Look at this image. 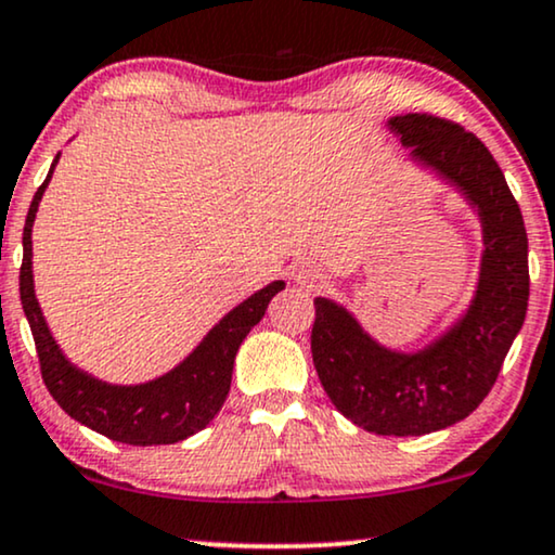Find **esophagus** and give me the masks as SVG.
<instances>
[{
    "instance_id": "1",
    "label": "esophagus",
    "mask_w": 555,
    "mask_h": 555,
    "mask_svg": "<svg viewBox=\"0 0 555 555\" xmlns=\"http://www.w3.org/2000/svg\"><path fill=\"white\" fill-rule=\"evenodd\" d=\"M293 280H295V285L306 287V291H315V287L323 285V272H321L319 264L304 262V264H298V268H295Z\"/></svg>"
}]
</instances>
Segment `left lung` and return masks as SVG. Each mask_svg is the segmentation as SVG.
Wrapping results in <instances>:
<instances>
[{"label":"left lung","mask_w":555,"mask_h":555,"mask_svg":"<svg viewBox=\"0 0 555 555\" xmlns=\"http://www.w3.org/2000/svg\"><path fill=\"white\" fill-rule=\"evenodd\" d=\"M415 160L456 185L485 232L469 311L415 354L379 347L347 308L315 298L313 364L336 410L377 436H426L464 421L498 383L528 311V234L498 160L477 134L434 114L392 117Z\"/></svg>","instance_id":"1"}]
</instances>
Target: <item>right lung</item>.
<instances>
[{"instance_id":"1","label":"right lung","mask_w":555,"mask_h":555,"mask_svg":"<svg viewBox=\"0 0 555 555\" xmlns=\"http://www.w3.org/2000/svg\"><path fill=\"white\" fill-rule=\"evenodd\" d=\"M57 157L50 165L48 178L35 193L23 232V268H20V300L30 323L35 349H38L42 383L70 418L96 430L112 441L129 446L178 443L198 434L214 421L224 405L232 387L234 357L251 326L262 321L272 295L283 291V280H275L262 291L249 295L244 304L229 311L206 339L183 359L176 370L145 385H109L91 377L68 362L50 334L35 298L33 283V221L46 185L53 176Z\"/></svg>"}]
</instances>
